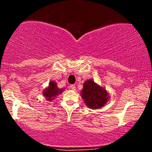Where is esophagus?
<instances>
[{
  "mask_svg": "<svg viewBox=\"0 0 152 152\" xmlns=\"http://www.w3.org/2000/svg\"><path fill=\"white\" fill-rule=\"evenodd\" d=\"M69 88H70L71 89H72V90H76V86H75L74 84L71 85V86H69Z\"/></svg>",
  "mask_w": 152,
  "mask_h": 152,
  "instance_id": "1",
  "label": "esophagus"
}]
</instances>
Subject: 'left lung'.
<instances>
[{"instance_id": "obj_1", "label": "left lung", "mask_w": 152, "mask_h": 152, "mask_svg": "<svg viewBox=\"0 0 152 152\" xmlns=\"http://www.w3.org/2000/svg\"><path fill=\"white\" fill-rule=\"evenodd\" d=\"M81 96L86 105L91 109L102 107L108 100L106 91L99 87L91 79L84 83Z\"/></svg>"}]
</instances>
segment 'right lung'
Here are the masks:
<instances>
[{"label": "right lung", "instance_id": "right-lung-1", "mask_svg": "<svg viewBox=\"0 0 152 152\" xmlns=\"http://www.w3.org/2000/svg\"><path fill=\"white\" fill-rule=\"evenodd\" d=\"M64 89L59 90L57 88L56 84L54 81H50L49 83V86L46 88L43 92V96L46 97L47 100L51 101L53 100V97L56 96L58 94H61Z\"/></svg>", "mask_w": 152, "mask_h": 152}]
</instances>
